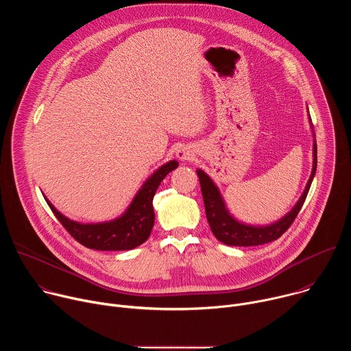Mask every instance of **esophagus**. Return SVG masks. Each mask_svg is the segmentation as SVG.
I'll use <instances>...</instances> for the list:
<instances>
[{"label": "esophagus", "mask_w": 351, "mask_h": 351, "mask_svg": "<svg viewBox=\"0 0 351 351\" xmlns=\"http://www.w3.org/2000/svg\"><path fill=\"white\" fill-rule=\"evenodd\" d=\"M191 156H193V152H191V149H190L189 147H182V148H179L178 152H176V157H178L179 160H182V161L190 160Z\"/></svg>", "instance_id": "34e87169"}]
</instances>
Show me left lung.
Masks as SVG:
<instances>
[{
    "instance_id": "1",
    "label": "left lung",
    "mask_w": 351,
    "mask_h": 351,
    "mask_svg": "<svg viewBox=\"0 0 351 351\" xmlns=\"http://www.w3.org/2000/svg\"><path fill=\"white\" fill-rule=\"evenodd\" d=\"M311 121V118H310ZM313 126V125H311ZM315 136V134H314ZM317 171V141H314V164H313V172L308 179V183L306 186L304 193L300 197L297 204L293 207V210L285 215L278 222L268 225V226H252L245 225L239 221H236L228 211L223 198L215 186V183L211 180V178L203 172L202 169H197V175L199 179V186H202V193L204 198L206 206V215L210 223V228L214 233V236L222 241L226 245H239V247H248V245H260L265 243H271L276 239H279L293 223L297 214L302 210L306 197L308 194L311 182L315 176Z\"/></svg>"
}]
</instances>
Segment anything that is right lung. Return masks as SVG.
<instances>
[{
    "instance_id": "1",
    "label": "right lung",
    "mask_w": 351,
    "mask_h": 351,
    "mask_svg": "<svg viewBox=\"0 0 351 351\" xmlns=\"http://www.w3.org/2000/svg\"><path fill=\"white\" fill-rule=\"evenodd\" d=\"M178 161H169L158 168L149 176L141 189L134 195L126 213L110 222L101 223H79L64 217L56 207L45 198L57 219L68 230V233L80 244L91 250L101 252H122L132 250L143 244L154 226V208L153 198L164 178L178 168Z\"/></svg>"
}]
</instances>
